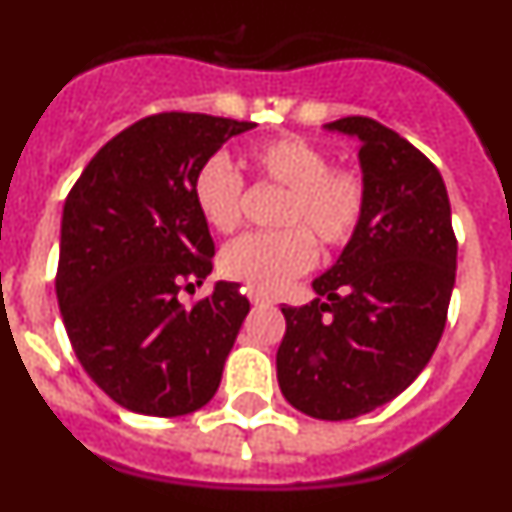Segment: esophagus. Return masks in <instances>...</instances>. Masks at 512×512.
I'll list each match as a JSON object with an SVG mask.
<instances>
[{
    "mask_svg": "<svg viewBox=\"0 0 512 512\" xmlns=\"http://www.w3.org/2000/svg\"><path fill=\"white\" fill-rule=\"evenodd\" d=\"M248 297H251L253 305H271V297L266 295V292H259V289H251V292H248Z\"/></svg>",
    "mask_w": 512,
    "mask_h": 512,
    "instance_id": "obj_1",
    "label": "esophagus"
}]
</instances>
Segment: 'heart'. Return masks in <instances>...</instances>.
Masks as SVG:
<instances>
[{"instance_id":"1","label":"heart","mask_w":512,"mask_h":512,"mask_svg":"<svg viewBox=\"0 0 512 512\" xmlns=\"http://www.w3.org/2000/svg\"><path fill=\"white\" fill-rule=\"evenodd\" d=\"M246 166L261 182L284 189L277 210L282 230L248 233L220 253V271L248 289L279 292L315 261V243L343 248L364 223L369 184L356 166H330L320 143L295 133L261 140L246 153ZM200 217L217 233L241 225L243 179L223 156L207 158L192 179Z\"/></svg>"}]
</instances>
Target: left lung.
I'll list each match as a JSON object with an SVG mask.
<instances>
[{
	"instance_id": "8db88e82",
	"label": "left lung",
	"mask_w": 512,
	"mask_h": 512,
	"mask_svg": "<svg viewBox=\"0 0 512 512\" xmlns=\"http://www.w3.org/2000/svg\"><path fill=\"white\" fill-rule=\"evenodd\" d=\"M328 130L361 140L369 205L341 259L312 282L310 305L282 307L277 379L292 408L348 420L408 390L446 328L456 235L436 166L372 117Z\"/></svg>"
}]
</instances>
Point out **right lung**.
<instances>
[{
    "label": "right lung",
    "instance_id": "obj_1",
    "mask_svg": "<svg viewBox=\"0 0 512 512\" xmlns=\"http://www.w3.org/2000/svg\"><path fill=\"white\" fill-rule=\"evenodd\" d=\"M253 122L158 112L107 140L71 187L56 295L84 372L117 405L176 418L200 410L248 315L238 284L179 302L212 271L215 243L192 179Z\"/></svg>",
    "mask_w": 512,
    "mask_h": 512
}]
</instances>
